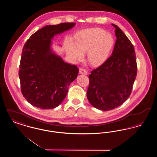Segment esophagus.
Segmentation results:
<instances>
[{
	"instance_id": "obj_1",
	"label": "esophagus",
	"mask_w": 157,
	"mask_h": 157,
	"mask_svg": "<svg viewBox=\"0 0 157 157\" xmlns=\"http://www.w3.org/2000/svg\"><path fill=\"white\" fill-rule=\"evenodd\" d=\"M79 74H82V75H87V74H88V72H87V71H86L85 69H84L83 68H81V69H79Z\"/></svg>"
}]
</instances>
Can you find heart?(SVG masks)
I'll use <instances>...</instances> for the list:
<instances>
[{"mask_svg":"<svg viewBox=\"0 0 157 157\" xmlns=\"http://www.w3.org/2000/svg\"><path fill=\"white\" fill-rule=\"evenodd\" d=\"M113 44L111 34L100 28H92L79 33L75 40V46L72 43L67 44V55L73 59L80 60L82 54L88 53L90 64L97 65L108 57Z\"/></svg>","mask_w":157,"mask_h":157,"instance_id":"1","label":"heart"}]
</instances>
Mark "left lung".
I'll return each mask as SVG.
<instances>
[{
  "mask_svg": "<svg viewBox=\"0 0 157 157\" xmlns=\"http://www.w3.org/2000/svg\"><path fill=\"white\" fill-rule=\"evenodd\" d=\"M117 37L112 55L89 75L87 98L102 111L118 107L129 97L136 74L134 46L120 28L114 24Z\"/></svg>",
  "mask_w": 157,
  "mask_h": 157,
  "instance_id": "left-lung-1",
  "label": "left lung"
}]
</instances>
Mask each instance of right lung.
<instances>
[{
	"label": "right lung",
	"mask_w": 157,
	"mask_h": 157,
	"mask_svg": "<svg viewBox=\"0 0 157 157\" xmlns=\"http://www.w3.org/2000/svg\"><path fill=\"white\" fill-rule=\"evenodd\" d=\"M75 23L47 25L33 33L24 45L19 70L21 92L30 104L53 109L66 97L68 86L79 69L65 62L51 49L55 35L71 29Z\"/></svg>",
	"instance_id": "obj_1"
}]
</instances>
